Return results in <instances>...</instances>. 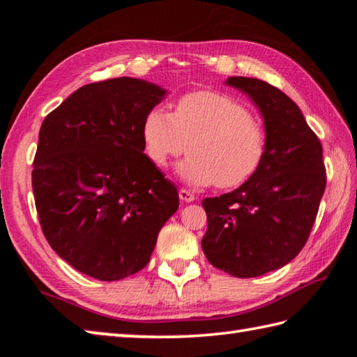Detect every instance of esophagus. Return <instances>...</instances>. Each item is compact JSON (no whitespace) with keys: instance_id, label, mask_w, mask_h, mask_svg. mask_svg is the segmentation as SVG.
<instances>
[{"instance_id":"1","label":"esophagus","mask_w":357,"mask_h":357,"mask_svg":"<svg viewBox=\"0 0 357 357\" xmlns=\"http://www.w3.org/2000/svg\"><path fill=\"white\" fill-rule=\"evenodd\" d=\"M179 198H181V200H183V202H185V203H190V202L195 200V195H193V193H190L189 190L181 189V190H179Z\"/></svg>"}]
</instances>
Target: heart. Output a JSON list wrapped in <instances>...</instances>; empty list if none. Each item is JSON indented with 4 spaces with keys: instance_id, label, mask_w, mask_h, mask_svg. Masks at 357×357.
<instances>
[{
    "instance_id": "1",
    "label": "heart",
    "mask_w": 357,
    "mask_h": 357,
    "mask_svg": "<svg viewBox=\"0 0 357 357\" xmlns=\"http://www.w3.org/2000/svg\"><path fill=\"white\" fill-rule=\"evenodd\" d=\"M146 154L165 168L187 148L179 176L197 187L236 189L261 168L268 135L243 102L215 91L181 96L173 113L154 107L142 124Z\"/></svg>"
}]
</instances>
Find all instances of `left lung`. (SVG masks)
I'll list each match as a JSON object with an SVG mask.
<instances>
[{
	"label": "left lung",
	"instance_id": "left-lung-1",
	"mask_svg": "<svg viewBox=\"0 0 357 357\" xmlns=\"http://www.w3.org/2000/svg\"><path fill=\"white\" fill-rule=\"evenodd\" d=\"M227 84L259 108L268 151L245 184L202 202L208 215L202 247L214 268L250 279L285 266L305 245L326 189V168L321 142L285 93L258 78L229 77Z\"/></svg>",
	"mask_w": 357,
	"mask_h": 357
}]
</instances>
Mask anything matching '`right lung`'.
Returning <instances> with one entry per match:
<instances>
[{
	"label": "right lung",
	"instance_id": "1",
	"mask_svg": "<svg viewBox=\"0 0 357 357\" xmlns=\"http://www.w3.org/2000/svg\"><path fill=\"white\" fill-rule=\"evenodd\" d=\"M165 94L130 77L89 83L40 126L33 192L42 231L72 268L98 280L142 271L179 206L176 187L143 153V119Z\"/></svg>",
	"mask_w": 357,
	"mask_h": 357
}]
</instances>
